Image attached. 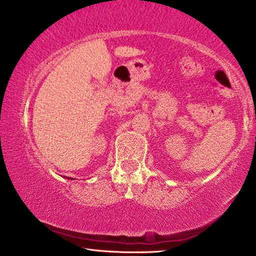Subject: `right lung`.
<instances>
[{
    "label": "right lung",
    "mask_w": 256,
    "mask_h": 256,
    "mask_svg": "<svg viewBox=\"0 0 256 256\" xmlns=\"http://www.w3.org/2000/svg\"><path fill=\"white\" fill-rule=\"evenodd\" d=\"M68 180H70V178H68Z\"/></svg>",
    "instance_id": "1"
}]
</instances>
